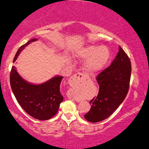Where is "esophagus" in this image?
<instances>
[{"mask_svg":"<svg viewBox=\"0 0 149 149\" xmlns=\"http://www.w3.org/2000/svg\"><path fill=\"white\" fill-rule=\"evenodd\" d=\"M84 75L82 74H80V73H77V74H75L74 75L70 77L69 80V84L71 87H74L75 85L77 84V83L81 81L83 79H84Z\"/></svg>","mask_w":149,"mask_h":149,"instance_id":"obj_1","label":"esophagus"}]
</instances>
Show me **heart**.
Returning <instances> with one entry per match:
<instances>
[{
	"label": "heart",
	"instance_id": "obj_1",
	"mask_svg": "<svg viewBox=\"0 0 149 149\" xmlns=\"http://www.w3.org/2000/svg\"><path fill=\"white\" fill-rule=\"evenodd\" d=\"M78 58H87L84 64V71L89 74H94L104 68L110 58V52L106 46L90 45L83 48L75 54Z\"/></svg>",
	"mask_w": 149,
	"mask_h": 149
}]
</instances>
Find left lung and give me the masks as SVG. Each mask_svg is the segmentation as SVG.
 <instances>
[{"instance_id":"1","label":"left lung","mask_w":149,"mask_h":149,"mask_svg":"<svg viewBox=\"0 0 149 149\" xmlns=\"http://www.w3.org/2000/svg\"><path fill=\"white\" fill-rule=\"evenodd\" d=\"M132 64L122 47L112 64L97 75L99 94L90 101V110L85 120L96 123L107 119L122 104L127 94Z\"/></svg>"}]
</instances>
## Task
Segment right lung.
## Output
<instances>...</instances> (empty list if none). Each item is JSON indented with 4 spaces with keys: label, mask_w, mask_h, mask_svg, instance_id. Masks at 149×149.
<instances>
[{
    "label": "right lung",
    "mask_w": 149,
    "mask_h": 149,
    "mask_svg": "<svg viewBox=\"0 0 149 149\" xmlns=\"http://www.w3.org/2000/svg\"><path fill=\"white\" fill-rule=\"evenodd\" d=\"M37 41L33 39L20 47L15 55L13 62L22 50L31 42ZM16 68L12 67L10 81L12 91L17 102L29 116L39 120H47L56 114L64 97L60 91L62 76L56 75L39 85L30 84L24 79Z\"/></svg>",
    "instance_id": "add662e5"
}]
</instances>
